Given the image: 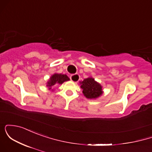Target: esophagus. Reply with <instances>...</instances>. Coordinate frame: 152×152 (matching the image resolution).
<instances>
[{
  "label": "esophagus",
  "instance_id": "34e87169",
  "mask_svg": "<svg viewBox=\"0 0 152 152\" xmlns=\"http://www.w3.org/2000/svg\"><path fill=\"white\" fill-rule=\"evenodd\" d=\"M70 78H71V80L73 82H75V83H77V82L79 81L80 76H79V75H78V74H74V75H72V76H71Z\"/></svg>",
  "mask_w": 152,
  "mask_h": 152
}]
</instances>
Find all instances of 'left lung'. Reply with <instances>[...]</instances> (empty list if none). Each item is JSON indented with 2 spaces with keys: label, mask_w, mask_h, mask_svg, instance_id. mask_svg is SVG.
I'll return each mask as SVG.
<instances>
[{
  "label": "left lung",
  "mask_w": 152,
  "mask_h": 152,
  "mask_svg": "<svg viewBox=\"0 0 152 152\" xmlns=\"http://www.w3.org/2000/svg\"><path fill=\"white\" fill-rule=\"evenodd\" d=\"M80 85L83 89V94L87 99H98L104 93L102 85L91 76L85 78L83 81H80Z\"/></svg>",
  "instance_id": "1"
}]
</instances>
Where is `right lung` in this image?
I'll list each match as a JSON object with an SVG mask.
<instances>
[{
	"label": "right lung",
	"instance_id": "obj_1",
	"mask_svg": "<svg viewBox=\"0 0 152 152\" xmlns=\"http://www.w3.org/2000/svg\"><path fill=\"white\" fill-rule=\"evenodd\" d=\"M70 78L67 76L66 74H57L55 73L50 76L48 81H47L46 86H48V89H51L53 91V88L52 89V87H53L56 85L58 84H62L64 82L69 81Z\"/></svg>",
	"mask_w": 152,
	"mask_h": 152
}]
</instances>
